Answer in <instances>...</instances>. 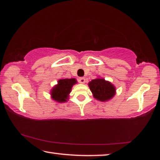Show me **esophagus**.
Masks as SVG:
<instances>
[{"instance_id":"34e87169","label":"esophagus","mask_w":160,"mask_h":160,"mask_svg":"<svg viewBox=\"0 0 160 160\" xmlns=\"http://www.w3.org/2000/svg\"><path fill=\"white\" fill-rule=\"evenodd\" d=\"M79 82L81 84H85V78H80L79 79Z\"/></svg>"}]
</instances>
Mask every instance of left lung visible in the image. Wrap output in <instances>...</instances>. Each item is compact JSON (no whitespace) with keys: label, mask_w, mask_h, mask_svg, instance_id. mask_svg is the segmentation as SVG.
<instances>
[{"label":"left lung","mask_w":160,"mask_h":160,"mask_svg":"<svg viewBox=\"0 0 160 160\" xmlns=\"http://www.w3.org/2000/svg\"><path fill=\"white\" fill-rule=\"evenodd\" d=\"M94 99L104 102L109 101L116 94V88L109 81L102 78H97L88 83Z\"/></svg>","instance_id":"obj_1"}]
</instances>
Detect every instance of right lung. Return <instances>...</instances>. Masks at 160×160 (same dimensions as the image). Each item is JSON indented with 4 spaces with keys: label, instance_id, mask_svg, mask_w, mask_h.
Instances as JSON below:
<instances>
[{
    "label": "right lung",
    "instance_id": "add662e5",
    "mask_svg": "<svg viewBox=\"0 0 160 160\" xmlns=\"http://www.w3.org/2000/svg\"><path fill=\"white\" fill-rule=\"evenodd\" d=\"M75 78H62L58 80L56 85L50 91L51 98L58 103L66 102L69 99L72 86L77 84Z\"/></svg>",
    "mask_w": 160,
    "mask_h": 160
}]
</instances>
